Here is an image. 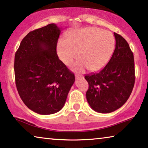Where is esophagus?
<instances>
[{
  "label": "esophagus",
  "mask_w": 148,
  "mask_h": 148,
  "mask_svg": "<svg viewBox=\"0 0 148 148\" xmlns=\"http://www.w3.org/2000/svg\"><path fill=\"white\" fill-rule=\"evenodd\" d=\"M75 77L76 78H83L82 75H81L80 74H75Z\"/></svg>",
  "instance_id": "esophagus-1"
}]
</instances>
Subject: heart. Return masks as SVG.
<instances>
[{
    "mask_svg": "<svg viewBox=\"0 0 148 148\" xmlns=\"http://www.w3.org/2000/svg\"><path fill=\"white\" fill-rule=\"evenodd\" d=\"M115 37L111 33L97 27H88L68 33L57 45L60 59L69 65L80 54L81 59L72 65L76 71L88 68L99 71L109 61L115 49Z\"/></svg>",
    "mask_w": 148,
    "mask_h": 148,
    "instance_id": "heart-1",
    "label": "heart"
}]
</instances>
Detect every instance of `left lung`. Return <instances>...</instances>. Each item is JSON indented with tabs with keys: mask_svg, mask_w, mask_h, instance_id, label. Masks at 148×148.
Listing matches in <instances>:
<instances>
[{
	"mask_svg": "<svg viewBox=\"0 0 148 148\" xmlns=\"http://www.w3.org/2000/svg\"><path fill=\"white\" fill-rule=\"evenodd\" d=\"M115 49L108 64L98 73L87 74L86 99L94 111L109 113L122 107L135 84L134 53L121 35L114 33Z\"/></svg>",
	"mask_w": 148,
	"mask_h": 148,
	"instance_id": "8db88e82",
	"label": "left lung"
}]
</instances>
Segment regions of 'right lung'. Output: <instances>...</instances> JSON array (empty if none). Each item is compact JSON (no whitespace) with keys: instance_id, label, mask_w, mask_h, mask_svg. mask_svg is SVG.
<instances>
[{"instance_id":"1","label":"right lung","mask_w":148,"mask_h":148,"mask_svg":"<svg viewBox=\"0 0 148 148\" xmlns=\"http://www.w3.org/2000/svg\"><path fill=\"white\" fill-rule=\"evenodd\" d=\"M60 29L51 23L30 32L14 56V77L21 99L32 111L51 115L63 108L75 76L59 60Z\"/></svg>"}]
</instances>
